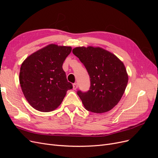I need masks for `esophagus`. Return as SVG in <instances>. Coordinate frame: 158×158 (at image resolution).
Returning <instances> with one entry per match:
<instances>
[{
  "label": "esophagus",
  "instance_id": "esophagus-1",
  "mask_svg": "<svg viewBox=\"0 0 158 158\" xmlns=\"http://www.w3.org/2000/svg\"><path fill=\"white\" fill-rule=\"evenodd\" d=\"M78 88V84L77 83H74L73 84V89H76Z\"/></svg>",
  "mask_w": 158,
  "mask_h": 158
}]
</instances>
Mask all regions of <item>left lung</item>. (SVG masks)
Listing matches in <instances>:
<instances>
[{
	"mask_svg": "<svg viewBox=\"0 0 158 158\" xmlns=\"http://www.w3.org/2000/svg\"><path fill=\"white\" fill-rule=\"evenodd\" d=\"M73 52L84 64L90 78L88 92H77L85 109L95 113L111 110L121 100L128 84L123 62L99 47H78Z\"/></svg>",
	"mask_w": 158,
	"mask_h": 158,
	"instance_id": "left-lung-1",
	"label": "left lung"
}]
</instances>
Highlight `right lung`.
Segmentation results:
<instances>
[{
  "instance_id": "add662e5",
  "label": "right lung",
  "mask_w": 158,
  "mask_h": 158,
  "mask_svg": "<svg viewBox=\"0 0 158 158\" xmlns=\"http://www.w3.org/2000/svg\"><path fill=\"white\" fill-rule=\"evenodd\" d=\"M72 47L49 44L33 52L23 62L19 80L30 106L41 112L53 111L73 88L63 64Z\"/></svg>"
}]
</instances>
